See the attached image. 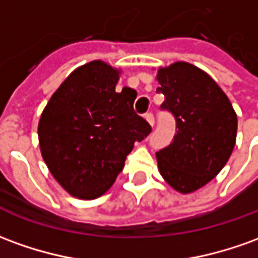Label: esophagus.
<instances>
[{
  "mask_svg": "<svg viewBox=\"0 0 258 258\" xmlns=\"http://www.w3.org/2000/svg\"><path fill=\"white\" fill-rule=\"evenodd\" d=\"M145 120H147L148 124H149L151 127H154L155 118H154V114H152V113H147V114H145Z\"/></svg>",
  "mask_w": 258,
  "mask_h": 258,
  "instance_id": "1",
  "label": "esophagus"
}]
</instances>
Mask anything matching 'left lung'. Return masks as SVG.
Segmentation results:
<instances>
[{
    "label": "left lung",
    "instance_id": "obj_1",
    "mask_svg": "<svg viewBox=\"0 0 258 258\" xmlns=\"http://www.w3.org/2000/svg\"><path fill=\"white\" fill-rule=\"evenodd\" d=\"M162 110L176 120L170 145L156 152L162 177L179 192L201 188L222 170L235 148L237 117L210 75L188 62L159 68Z\"/></svg>",
    "mask_w": 258,
    "mask_h": 258
}]
</instances>
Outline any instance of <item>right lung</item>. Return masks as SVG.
Wrapping results in <instances>:
<instances>
[{
    "label": "right lung",
    "instance_id": "1",
    "mask_svg": "<svg viewBox=\"0 0 258 258\" xmlns=\"http://www.w3.org/2000/svg\"><path fill=\"white\" fill-rule=\"evenodd\" d=\"M120 71L103 61L77 68L54 92L39 121L41 156L71 196L93 200L123 170L134 142L152 131L134 111L137 92H117Z\"/></svg>",
    "mask_w": 258,
    "mask_h": 258
}]
</instances>
